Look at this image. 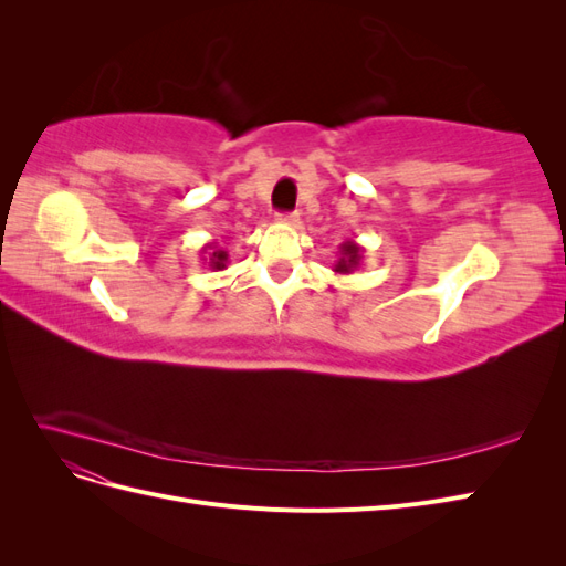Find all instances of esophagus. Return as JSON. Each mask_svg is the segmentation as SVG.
Here are the masks:
<instances>
[{
	"label": "esophagus",
	"instance_id": "34e87169",
	"mask_svg": "<svg viewBox=\"0 0 566 566\" xmlns=\"http://www.w3.org/2000/svg\"><path fill=\"white\" fill-rule=\"evenodd\" d=\"M276 219H279V221H283V224H290V227H297V224H300V217H297L295 212H287V214L279 212V214H276Z\"/></svg>",
	"mask_w": 566,
	"mask_h": 566
}]
</instances>
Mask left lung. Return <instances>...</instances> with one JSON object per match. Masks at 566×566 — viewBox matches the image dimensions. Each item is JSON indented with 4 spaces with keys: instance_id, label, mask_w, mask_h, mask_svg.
Wrapping results in <instances>:
<instances>
[{
    "instance_id": "1",
    "label": "left lung",
    "mask_w": 566,
    "mask_h": 566,
    "mask_svg": "<svg viewBox=\"0 0 566 566\" xmlns=\"http://www.w3.org/2000/svg\"><path fill=\"white\" fill-rule=\"evenodd\" d=\"M364 248L354 243V241H345L339 245V256L337 262L333 266L335 273H354L358 266H361V260H364Z\"/></svg>"
}]
</instances>
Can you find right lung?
I'll use <instances>...</instances> for the list:
<instances>
[{
  "mask_svg": "<svg viewBox=\"0 0 566 566\" xmlns=\"http://www.w3.org/2000/svg\"><path fill=\"white\" fill-rule=\"evenodd\" d=\"M200 254H205V256H202V262L208 264L212 271H224V269H227L229 254H227V250H221L217 243H208V245H202Z\"/></svg>",
  "mask_w": 566,
  "mask_h": 566,
  "instance_id": "right-lung-1",
  "label": "right lung"
}]
</instances>
